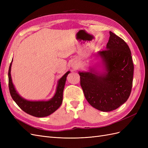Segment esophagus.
I'll use <instances>...</instances> for the list:
<instances>
[{
	"label": "esophagus",
	"mask_w": 148,
	"mask_h": 148,
	"mask_svg": "<svg viewBox=\"0 0 148 148\" xmlns=\"http://www.w3.org/2000/svg\"><path fill=\"white\" fill-rule=\"evenodd\" d=\"M71 67L72 68V69L73 70H76L78 69L77 64L76 63V62H73V63H71Z\"/></svg>",
	"instance_id": "34e87169"
}]
</instances>
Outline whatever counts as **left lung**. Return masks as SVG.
<instances>
[{
	"mask_svg": "<svg viewBox=\"0 0 148 148\" xmlns=\"http://www.w3.org/2000/svg\"><path fill=\"white\" fill-rule=\"evenodd\" d=\"M109 33L106 49L96 53L100 64L90 66L88 71L78 72L87 101L102 112L114 110L127 101L133 78L130 49L122 38L111 31Z\"/></svg>",
	"mask_w": 148,
	"mask_h": 148,
	"instance_id": "8db88e82",
	"label": "left lung"
}]
</instances>
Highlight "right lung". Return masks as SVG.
Masks as SVG:
<instances>
[{
    "label": "right lung",
    "mask_w": 148,
    "mask_h": 148,
    "mask_svg": "<svg viewBox=\"0 0 148 148\" xmlns=\"http://www.w3.org/2000/svg\"><path fill=\"white\" fill-rule=\"evenodd\" d=\"M13 59L8 70V87L10 95L16 104L26 113L36 117H44L50 115L59 108L63 101V92L66 79V77L70 71L62 76L58 81L55 95L51 99L47 101H29L22 97L13 84L11 77V66Z\"/></svg>",
    "instance_id": "1"
}]
</instances>
